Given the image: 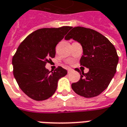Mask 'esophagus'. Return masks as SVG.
<instances>
[{"label":"esophagus","mask_w":127,"mask_h":127,"mask_svg":"<svg viewBox=\"0 0 127 127\" xmlns=\"http://www.w3.org/2000/svg\"><path fill=\"white\" fill-rule=\"evenodd\" d=\"M72 71L73 69H71V68H68V69H67V71H68V73H70L71 71Z\"/></svg>","instance_id":"1"}]
</instances>
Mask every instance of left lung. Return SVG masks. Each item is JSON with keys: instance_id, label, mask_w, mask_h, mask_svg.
Returning a JSON list of instances; mask_svg holds the SVG:
<instances>
[{"instance_id": "obj_1", "label": "left lung", "mask_w": 127, "mask_h": 127, "mask_svg": "<svg viewBox=\"0 0 127 127\" xmlns=\"http://www.w3.org/2000/svg\"><path fill=\"white\" fill-rule=\"evenodd\" d=\"M64 39H73L81 45L83 55L80 64L89 69L87 73L82 71L79 81L72 83V89L85 97L100 95L107 88L116 72L118 56L115 47L99 32L82 27L72 28ZM75 70L80 71L78 69Z\"/></svg>"}]
</instances>
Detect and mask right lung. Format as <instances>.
<instances>
[{
	"instance_id": "1",
	"label": "right lung",
	"mask_w": 127,
	"mask_h": 127,
	"mask_svg": "<svg viewBox=\"0 0 127 127\" xmlns=\"http://www.w3.org/2000/svg\"><path fill=\"white\" fill-rule=\"evenodd\" d=\"M71 28L64 26L36 30L18 47L12 59L14 78L21 90L33 100H45L52 96L59 79L67 74L61 66L51 73L45 65L55 57L56 46Z\"/></svg>"
}]
</instances>
